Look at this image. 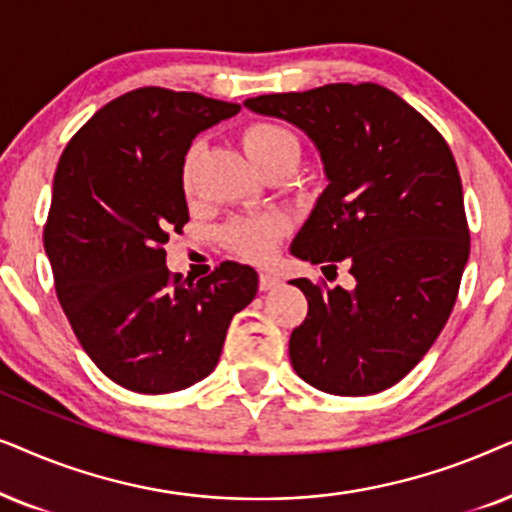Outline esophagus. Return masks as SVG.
Listing matches in <instances>:
<instances>
[{
    "instance_id": "esophagus-1",
    "label": "esophagus",
    "mask_w": 512,
    "mask_h": 512,
    "mask_svg": "<svg viewBox=\"0 0 512 512\" xmlns=\"http://www.w3.org/2000/svg\"><path fill=\"white\" fill-rule=\"evenodd\" d=\"M278 283H281V281H278V278H276L274 274H267V271H262V274H260V290H262V292L274 290Z\"/></svg>"
}]
</instances>
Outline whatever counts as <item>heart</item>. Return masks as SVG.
<instances>
[{
	"instance_id": "obj_1",
	"label": "heart",
	"mask_w": 512,
	"mask_h": 512,
	"mask_svg": "<svg viewBox=\"0 0 512 512\" xmlns=\"http://www.w3.org/2000/svg\"><path fill=\"white\" fill-rule=\"evenodd\" d=\"M241 145L245 154L267 170L283 159H299V142L295 133L274 121H252L241 131ZM199 156V145L187 149L185 161H182V185L189 192L194 182V166ZM290 220L281 213L264 215H241L224 227V245L241 257V260L264 264L276 255L278 243L288 234Z\"/></svg>"
}]
</instances>
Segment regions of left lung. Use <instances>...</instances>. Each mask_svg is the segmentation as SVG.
Segmentation results:
<instances>
[{
  "label": "left lung",
  "instance_id": "8db88e82",
  "mask_svg": "<svg viewBox=\"0 0 512 512\" xmlns=\"http://www.w3.org/2000/svg\"><path fill=\"white\" fill-rule=\"evenodd\" d=\"M288 119L320 149L330 185L292 241V255L339 264L342 285L297 278L309 311L290 335L306 384L370 395L398 384L431 349L454 309L470 252L454 154L424 114L372 84H327L245 100Z\"/></svg>",
  "mask_w": 512,
  "mask_h": 512
}]
</instances>
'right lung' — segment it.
I'll use <instances>...</instances> for the list:
<instances>
[{"mask_svg": "<svg viewBox=\"0 0 512 512\" xmlns=\"http://www.w3.org/2000/svg\"><path fill=\"white\" fill-rule=\"evenodd\" d=\"M238 109L135 88L100 107L58 161L44 224L53 288L88 358L128 391L173 393L208 377L231 318L257 292L245 264L222 262L194 283L170 274L163 250L189 220V145Z\"/></svg>", "mask_w": 512, "mask_h": 512, "instance_id": "obj_1", "label": "right lung"}]
</instances>
